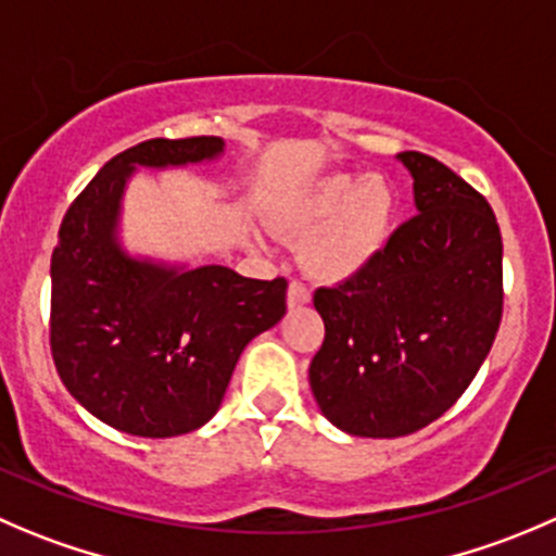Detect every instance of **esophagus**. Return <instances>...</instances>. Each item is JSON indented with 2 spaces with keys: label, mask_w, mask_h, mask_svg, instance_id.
I'll return each mask as SVG.
<instances>
[{
  "label": "esophagus",
  "mask_w": 556,
  "mask_h": 556,
  "mask_svg": "<svg viewBox=\"0 0 556 556\" xmlns=\"http://www.w3.org/2000/svg\"><path fill=\"white\" fill-rule=\"evenodd\" d=\"M309 299H312L309 290H306L301 282H290L288 285V306H290V309H299V306L309 304Z\"/></svg>",
  "instance_id": "34e87169"
}]
</instances>
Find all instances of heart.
Returning <instances> with one entry per match:
<instances>
[{
    "mask_svg": "<svg viewBox=\"0 0 556 556\" xmlns=\"http://www.w3.org/2000/svg\"><path fill=\"white\" fill-rule=\"evenodd\" d=\"M396 195L382 176L337 170L288 192L271 206V228L301 241V266L312 279L344 285L361 277L388 247Z\"/></svg>",
    "mask_w": 556,
    "mask_h": 556,
    "instance_id": "obj_1",
    "label": "heart"
}]
</instances>
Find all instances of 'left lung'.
<instances>
[{
	"instance_id": "1",
	"label": "left lung",
	"mask_w": 556,
	"mask_h": 556,
	"mask_svg": "<svg viewBox=\"0 0 556 556\" xmlns=\"http://www.w3.org/2000/svg\"><path fill=\"white\" fill-rule=\"evenodd\" d=\"M396 160L418 214L361 277L315 293L326 339L309 386L353 438L438 421L478 375L503 317V239L486 198L427 154Z\"/></svg>"
}]
</instances>
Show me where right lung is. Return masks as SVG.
Masks as SVG:
<instances>
[{"mask_svg":"<svg viewBox=\"0 0 556 556\" xmlns=\"http://www.w3.org/2000/svg\"><path fill=\"white\" fill-rule=\"evenodd\" d=\"M223 138L138 143L67 208L51 255V353L70 396L132 438L201 429L223 404L247 344L285 315L288 282L135 255L122 241L138 170L223 160Z\"/></svg>","mask_w":556,"mask_h":556,"instance_id":"1","label":"right lung"}]
</instances>
